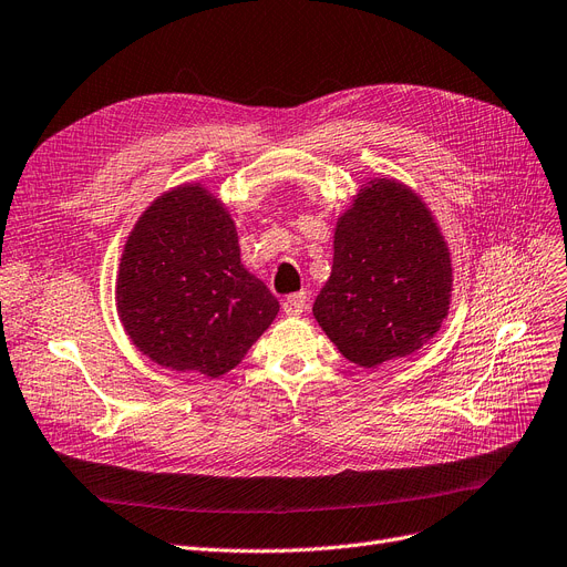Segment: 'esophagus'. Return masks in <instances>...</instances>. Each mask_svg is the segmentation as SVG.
<instances>
[{"label": "esophagus", "mask_w": 567, "mask_h": 567, "mask_svg": "<svg viewBox=\"0 0 567 567\" xmlns=\"http://www.w3.org/2000/svg\"><path fill=\"white\" fill-rule=\"evenodd\" d=\"M281 307H284V313H288V316H300L307 309V292H296V296H288Z\"/></svg>", "instance_id": "1"}]
</instances>
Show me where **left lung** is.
<instances>
[{"label": "left lung", "mask_w": 567, "mask_h": 567, "mask_svg": "<svg viewBox=\"0 0 567 567\" xmlns=\"http://www.w3.org/2000/svg\"><path fill=\"white\" fill-rule=\"evenodd\" d=\"M332 271L313 302L330 342L358 368L419 351L451 307L449 244L421 195L370 178L334 225Z\"/></svg>", "instance_id": "left-lung-1"}]
</instances>
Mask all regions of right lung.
Here are the masks:
<instances>
[{"mask_svg":"<svg viewBox=\"0 0 567 567\" xmlns=\"http://www.w3.org/2000/svg\"><path fill=\"white\" fill-rule=\"evenodd\" d=\"M116 309L155 365L212 379L237 368L279 302L241 262L233 214L205 184L157 195L127 235Z\"/></svg>","mask_w":567,"mask_h":567,"instance_id":"add662e5","label":"right lung"}]
</instances>
